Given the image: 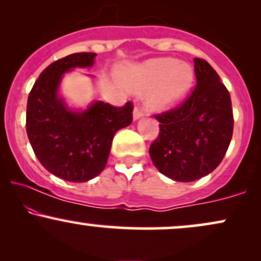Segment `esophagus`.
I'll use <instances>...</instances> for the list:
<instances>
[{"mask_svg": "<svg viewBox=\"0 0 261 261\" xmlns=\"http://www.w3.org/2000/svg\"><path fill=\"white\" fill-rule=\"evenodd\" d=\"M142 115H143V109H142V108H140L139 106L135 107V109H134V119H135V120L140 119Z\"/></svg>", "mask_w": 261, "mask_h": 261, "instance_id": "esophagus-1", "label": "esophagus"}]
</instances>
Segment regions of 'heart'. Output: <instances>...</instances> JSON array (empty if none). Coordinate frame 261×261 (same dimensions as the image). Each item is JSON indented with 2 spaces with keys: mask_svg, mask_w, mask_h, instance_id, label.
Segmentation results:
<instances>
[{
  "mask_svg": "<svg viewBox=\"0 0 261 261\" xmlns=\"http://www.w3.org/2000/svg\"><path fill=\"white\" fill-rule=\"evenodd\" d=\"M119 77L135 93L153 88L148 95V106L154 110H163L175 104L188 92L194 72L190 66L164 58L124 68Z\"/></svg>",
  "mask_w": 261,
  "mask_h": 261,
  "instance_id": "obj_1",
  "label": "heart"
}]
</instances>
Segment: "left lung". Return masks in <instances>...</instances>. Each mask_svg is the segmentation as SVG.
Instances as JSON below:
<instances>
[{"label": "left lung", "instance_id": "obj_1", "mask_svg": "<svg viewBox=\"0 0 261 261\" xmlns=\"http://www.w3.org/2000/svg\"><path fill=\"white\" fill-rule=\"evenodd\" d=\"M196 85L190 95L154 118L160 135L149 146L152 162L176 181H194L210 174L223 160L232 140L230 95L220 76L203 59H194Z\"/></svg>", "mask_w": 261, "mask_h": 261}]
</instances>
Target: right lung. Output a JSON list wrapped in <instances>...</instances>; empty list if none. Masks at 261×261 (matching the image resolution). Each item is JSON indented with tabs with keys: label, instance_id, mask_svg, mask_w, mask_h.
Wrapping results in <instances>:
<instances>
[{
	"label": "right lung",
	"instance_id": "add662e5",
	"mask_svg": "<svg viewBox=\"0 0 261 261\" xmlns=\"http://www.w3.org/2000/svg\"><path fill=\"white\" fill-rule=\"evenodd\" d=\"M94 53H76L56 60L35 81L27 103V134L45 169L67 181L83 182L106 168L114 135L133 122L134 106L95 101L74 113L58 97L62 74L74 67H91Z\"/></svg>",
	"mask_w": 261,
	"mask_h": 261
}]
</instances>
